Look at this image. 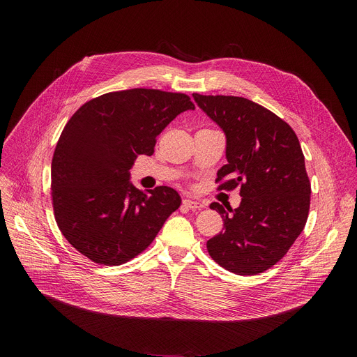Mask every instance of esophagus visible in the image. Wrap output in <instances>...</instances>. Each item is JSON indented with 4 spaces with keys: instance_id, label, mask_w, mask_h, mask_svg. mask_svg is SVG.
<instances>
[{
    "instance_id": "1",
    "label": "esophagus",
    "mask_w": 357,
    "mask_h": 357,
    "mask_svg": "<svg viewBox=\"0 0 357 357\" xmlns=\"http://www.w3.org/2000/svg\"><path fill=\"white\" fill-rule=\"evenodd\" d=\"M182 202H183V207H186V208H191V210H201V208H204V205L199 201H194V199L186 198Z\"/></svg>"
}]
</instances>
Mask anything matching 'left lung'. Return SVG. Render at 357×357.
<instances>
[{
    "instance_id": "1",
    "label": "left lung",
    "mask_w": 357,
    "mask_h": 357,
    "mask_svg": "<svg viewBox=\"0 0 357 357\" xmlns=\"http://www.w3.org/2000/svg\"><path fill=\"white\" fill-rule=\"evenodd\" d=\"M226 135L218 190L240 186L237 208L213 202L224 231L207 241L210 256L237 275H256L282 259L305 227L311 183L301 144L288 123L248 98L192 93Z\"/></svg>"
}]
</instances>
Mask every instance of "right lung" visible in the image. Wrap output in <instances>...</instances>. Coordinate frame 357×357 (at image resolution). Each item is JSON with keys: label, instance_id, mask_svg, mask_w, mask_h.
I'll use <instances>...</instances> for the list:
<instances>
[{"label": "right lung", "instance_id": "right-lung-1", "mask_svg": "<svg viewBox=\"0 0 357 357\" xmlns=\"http://www.w3.org/2000/svg\"><path fill=\"white\" fill-rule=\"evenodd\" d=\"M194 108L185 93L135 88L104 93L70 117L52 159V199L59 230L79 253L119 266L150 246L181 197L169 186L144 194L130 182V169Z\"/></svg>", "mask_w": 357, "mask_h": 357}]
</instances>
